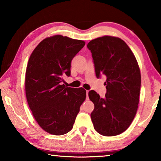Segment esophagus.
Returning <instances> with one entry per match:
<instances>
[{
	"instance_id": "1",
	"label": "esophagus",
	"mask_w": 161,
	"mask_h": 161,
	"mask_svg": "<svg viewBox=\"0 0 161 161\" xmlns=\"http://www.w3.org/2000/svg\"><path fill=\"white\" fill-rule=\"evenodd\" d=\"M86 99H88V94H89V90H86Z\"/></svg>"
}]
</instances>
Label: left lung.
Masks as SVG:
<instances>
[{
	"instance_id": "1",
	"label": "left lung",
	"mask_w": 161,
	"mask_h": 161,
	"mask_svg": "<svg viewBox=\"0 0 161 161\" xmlns=\"http://www.w3.org/2000/svg\"><path fill=\"white\" fill-rule=\"evenodd\" d=\"M91 51L97 78L107 80L105 97L94 90L89 97L94 104L91 119L101 135L114 136L125 131L132 123L138 109L141 72L134 54L124 40L103 36L87 45Z\"/></svg>"
}]
</instances>
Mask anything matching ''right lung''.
I'll return each mask as SVG.
<instances>
[{
  "instance_id": "1",
  "label": "right lung",
  "mask_w": 161,
  "mask_h": 161,
  "mask_svg": "<svg viewBox=\"0 0 161 161\" xmlns=\"http://www.w3.org/2000/svg\"><path fill=\"white\" fill-rule=\"evenodd\" d=\"M85 45L62 35L45 38L30 57L25 73L29 107L39 126L53 135L72 129L86 90L62 84L71 75V62Z\"/></svg>"
}]
</instances>
